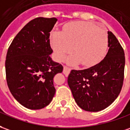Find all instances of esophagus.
<instances>
[{
    "instance_id": "1",
    "label": "esophagus",
    "mask_w": 130,
    "mask_h": 130,
    "mask_svg": "<svg viewBox=\"0 0 130 130\" xmlns=\"http://www.w3.org/2000/svg\"><path fill=\"white\" fill-rule=\"evenodd\" d=\"M70 71H71V69L69 68V67H66V66H64V67H63V74H66V75H68V74L70 73Z\"/></svg>"
}]
</instances>
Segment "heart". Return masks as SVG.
Listing matches in <instances>:
<instances>
[{
    "instance_id": "obj_1",
    "label": "heart",
    "mask_w": 130,
    "mask_h": 130,
    "mask_svg": "<svg viewBox=\"0 0 130 130\" xmlns=\"http://www.w3.org/2000/svg\"><path fill=\"white\" fill-rule=\"evenodd\" d=\"M51 45L60 61L72 50L69 63L92 67L105 56L108 46L106 31L93 23L76 21L68 23L61 31H53L50 36Z\"/></svg>"
}]
</instances>
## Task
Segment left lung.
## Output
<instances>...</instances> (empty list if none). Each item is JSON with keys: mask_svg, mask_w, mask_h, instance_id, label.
<instances>
[{"mask_svg": "<svg viewBox=\"0 0 130 130\" xmlns=\"http://www.w3.org/2000/svg\"><path fill=\"white\" fill-rule=\"evenodd\" d=\"M109 50L101 62L84 70H71L68 84L77 105L86 111L104 110L114 102L124 81V50L108 31Z\"/></svg>", "mask_w": 130, "mask_h": 130, "instance_id": "obj_1", "label": "left lung"}]
</instances>
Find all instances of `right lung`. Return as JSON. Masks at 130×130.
<instances>
[{
    "label": "right lung",
    "mask_w": 130,
    "mask_h": 130,
    "mask_svg": "<svg viewBox=\"0 0 130 130\" xmlns=\"http://www.w3.org/2000/svg\"><path fill=\"white\" fill-rule=\"evenodd\" d=\"M55 18H37L24 26L9 46L5 74L9 90L24 107L39 110L50 104L54 96V77L63 66L54 62L50 54V32Z\"/></svg>",
    "instance_id": "obj_1"
}]
</instances>
